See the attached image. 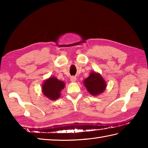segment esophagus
I'll return each instance as SVG.
<instances>
[{
    "mask_svg": "<svg viewBox=\"0 0 148 148\" xmlns=\"http://www.w3.org/2000/svg\"><path fill=\"white\" fill-rule=\"evenodd\" d=\"M76 77H75V76H72L71 77V82H72V83H75L76 81Z\"/></svg>",
    "mask_w": 148,
    "mask_h": 148,
    "instance_id": "1",
    "label": "esophagus"
}]
</instances>
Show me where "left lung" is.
Listing matches in <instances>:
<instances>
[{
    "instance_id": "1",
    "label": "left lung",
    "mask_w": 148,
    "mask_h": 148,
    "mask_svg": "<svg viewBox=\"0 0 148 148\" xmlns=\"http://www.w3.org/2000/svg\"><path fill=\"white\" fill-rule=\"evenodd\" d=\"M83 83L88 92L93 96L103 92L107 86L106 81L101 75L95 72H91L90 76L84 80Z\"/></svg>"
}]
</instances>
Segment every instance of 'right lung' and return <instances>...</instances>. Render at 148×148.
I'll return each instance as SVG.
<instances>
[{
    "mask_svg": "<svg viewBox=\"0 0 148 148\" xmlns=\"http://www.w3.org/2000/svg\"><path fill=\"white\" fill-rule=\"evenodd\" d=\"M65 83L55 77H51L42 84V91L47 98L51 100L58 99L61 95V91L64 88Z\"/></svg>",
    "mask_w": 148,
    "mask_h": 148,
    "instance_id": "add662e5",
    "label": "right lung"
}]
</instances>
